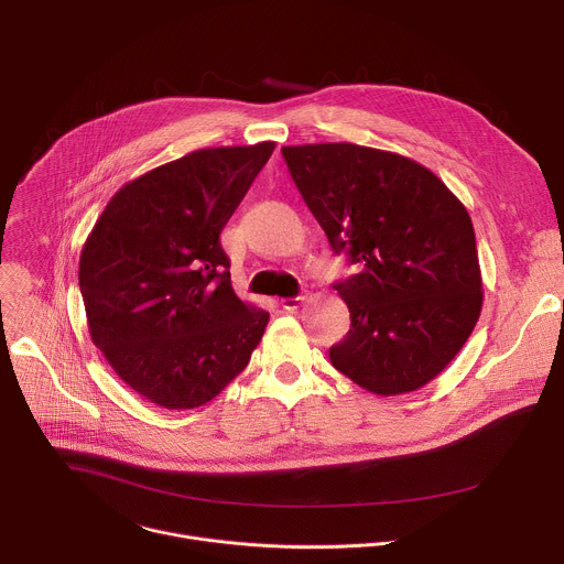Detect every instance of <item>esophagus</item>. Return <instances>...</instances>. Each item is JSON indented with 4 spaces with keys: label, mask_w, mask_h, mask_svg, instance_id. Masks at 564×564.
I'll return each instance as SVG.
<instances>
[{
    "label": "esophagus",
    "mask_w": 564,
    "mask_h": 564,
    "mask_svg": "<svg viewBox=\"0 0 564 564\" xmlns=\"http://www.w3.org/2000/svg\"><path fill=\"white\" fill-rule=\"evenodd\" d=\"M305 301H307V294H299V296H292V299H281V307L288 310V312H294V310H299Z\"/></svg>",
    "instance_id": "1"
}]
</instances>
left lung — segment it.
I'll return each mask as SVG.
<instances>
[{
	"instance_id": "obj_1",
	"label": "left lung",
	"mask_w": 564,
	"mask_h": 564,
	"mask_svg": "<svg viewBox=\"0 0 564 564\" xmlns=\"http://www.w3.org/2000/svg\"><path fill=\"white\" fill-rule=\"evenodd\" d=\"M335 254L357 274L335 283L350 330L333 366L377 394L426 386L462 350L481 310L466 207L426 167L350 142L281 149Z\"/></svg>"
}]
</instances>
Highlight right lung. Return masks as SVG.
Here are the masks:
<instances>
[{
	"label": "right lung",
	"mask_w": 564,
	"mask_h": 564,
	"mask_svg": "<svg viewBox=\"0 0 564 564\" xmlns=\"http://www.w3.org/2000/svg\"><path fill=\"white\" fill-rule=\"evenodd\" d=\"M274 142L192 151L127 183L79 254L89 333L151 404L198 409L243 372L270 314L243 303L220 231Z\"/></svg>",
	"instance_id": "obj_1"
}]
</instances>
